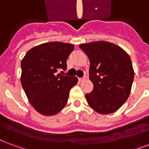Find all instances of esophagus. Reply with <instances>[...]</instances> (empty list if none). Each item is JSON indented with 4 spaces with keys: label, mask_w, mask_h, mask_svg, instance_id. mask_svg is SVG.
Here are the masks:
<instances>
[{
    "label": "esophagus",
    "mask_w": 149,
    "mask_h": 149,
    "mask_svg": "<svg viewBox=\"0 0 149 149\" xmlns=\"http://www.w3.org/2000/svg\"><path fill=\"white\" fill-rule=\"evenodd\" d=\"M85 79H86V77H83V78H79V82H84Z\"/></svg>",
    "instance_id": "obj_1"
}]
</instances>
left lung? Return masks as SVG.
I'll return each instance as SVG.
<instances>
[{"label":"left lung","instance_id":"1","mask_svg":"<svg viewBox=\"0 0 149 149\" xmlns=\"http://www.w3.org/2000/svg\"><path fill=\"white\" fill-rule=\"evenodd\" d=\"M87 55L90 79L93 84L86 99L100 114L115 112L125 104L132 90L134 72L128 54L113 43L97 41L79 45Z\"/></svg>","mask_w":149,"mask_h":149}]
</instances>
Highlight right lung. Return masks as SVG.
Masks as SVG:
<instances>
[{"label": "right lung", "mask_w": 149, "mask_h": 149, "mask_svg": "<svg viewBox=\"0 0 149 149\" xmlns=\"http://www.w3.org/2000/svg\"><path fill=\"white\" fill-rule=\"evenodd\" d=\"M74 49L70 43H43L27 52L21 63V83L29 103L38 113L52 116L64 108L76 77L57 74L66 70V60Z\"/></svg>", "instance_id": "right-lung-1"}]
</instances>
